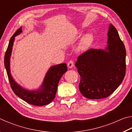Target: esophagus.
Returning a JSON list of instances; mask_svg holds the SVG:
<instances>
[{
  "mask_svg": "<svg viewBox=\"0 0 132 132\" xmlns=\"http://www.w3.org/2000/svg\"><path fill=\"white\" fill-rule=\"evenodd\" d=\"M74 66V62L73 61H70L68 63V66L69 68H72Z\"/></svg>",
  "mask_w": 132,
  "mask_h": 132,
  "instance_id": "1",
  "label": "esophagus"
}]
</instances>
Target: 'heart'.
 <instances>
[{"instance_id":"b5f03b06","label":"heart","mask_w":132,"mask_h":132,"mask_svg":"<svg viewBox=\"0 0 132 132\" xmlns=\"http://www.w3.org/2000/svg\"><path fill=\"white\" fill-rule=\"evenodd\" d=\"M93 40V35L90 33H88L82 38L79 45V49L80 50H85L88 48Z\"/></svg>"}]
</instances>
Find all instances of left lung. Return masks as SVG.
Returning <instances> with one entry per match:
<instances>
[{
	"mask_svg": "<svg viewBox=\"0 0 132 132\" xmlns=\"http://www.w3.org/2000/svg\"><path fill=\"white\" fill-rule=\"evenodd\" d=\"M105 50L90 49L78 57L75 66L80 76L79 90L88 99L109 97L126 73V49L117 29L110 24Z\"/></svg>",
	"mask_w": 132,
	"mask_h": 132,
	"instance_id": "8db88e82",
	"label": "left lung"
}]
</instances>
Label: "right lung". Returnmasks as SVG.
I'll use <instances>...</instances> for the list:
<instances>
[{
    "instance_id": "add662e5",
    "label": "right lung",
    "mask_w": 132,
    "mask_h": 132,
    "mask_svg": "<svg viewBox=\"0 0 132 132\" xmlns=\"http://www.w3.org/2000/svg\"><path fill=\"white\" fill-rule=\"evenodd\" d=\"M21 32L22 30L20 27L11 37L4 55V66L7 71L10 86L15 94L27 103L36 106L45 105L51 103L54 100L59 80L64 73L68 70L66 63L59 64L50 68L46 73L41 88L38 90L30 91L23 88L13 79L10 68V59L15 37Z\"/></svg>"
}]
</instances>
